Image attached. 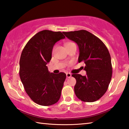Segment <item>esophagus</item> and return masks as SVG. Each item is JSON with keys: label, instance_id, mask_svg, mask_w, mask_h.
<instances>
[{"label": "esophagus", "instance_id": "obj_1", "mask_svg": "<svg viewBox=\"0 0 129 129\" xmlns=\"http://www.w3.org/2000/svg\"><path fill=\"white\" fill-rule=\"evenodd\" d=\"M66 76L67 78H70L72 76V74L70 73H66Z\"/></svg>", "mask_w": 129, "mask_h": 129}]
</instances>
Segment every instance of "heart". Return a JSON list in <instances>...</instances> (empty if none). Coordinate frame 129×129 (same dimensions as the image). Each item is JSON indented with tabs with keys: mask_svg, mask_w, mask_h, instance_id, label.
<instances>
[{
	"mask_svg": "<svg viewBox=\"0 0 129 129\" xmlns=\"http://www.w3.org/2000/svg\"><path fill=\"white\" fill-rule=\"evenodd\" d=\"M74 44V43H73V42H68V43H67L66 44H65V46L71 45V44Z\"/></svg>",
	"mask_w": 129,
	"mask_h": 129,
	"instance_id": "obj_1",
	"label": "heart"
}]
</instances>
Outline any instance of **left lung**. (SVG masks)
<instances>
[{"label":"left lung","mask_w":129,"mask_h":129,"mask_svg":"<svg viewBox=\"0 0 129 129\" xmlns=\"http://www.w3.org/2000/svg\"><path fill=\"white\" fill-rule=\"evenodd\" d=\"M77 44L78 62H85L87 75L72 74L76 79L75 94L85 102L99 100L106 92L112 75L111 58L108 50L99 38L85 30L62 32Z\"/></svg>","instance_id":"obj_1"}]
</instances>
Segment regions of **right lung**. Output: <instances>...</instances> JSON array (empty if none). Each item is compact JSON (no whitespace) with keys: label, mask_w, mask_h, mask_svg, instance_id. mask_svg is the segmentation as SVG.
Returning <instances> with one entry per match:
<instances>
[{"label":"right lung","mask_w":129,"mask_h":129,"mask_svg":"<svg viewBox=\"0 0 129 129\" xmlns=\"http://www.w3.org/2000/svg\"><path fill=\"white\" fill-rule=\"evenodd\" d=\"M65 37L60 31L44 30L28 41L20 60V77L25 90L36 103L43 106L60 99L66 74L48 72L47 63L52 58L55 44Z\"/></svg>","instance_id":"add662e5"}]
</instances>
